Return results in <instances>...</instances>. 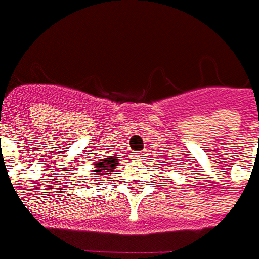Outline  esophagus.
Segmentation results:
<instances>
[{
    "label": "esophagus",
    "mask_w": 259,
    "mask_h": 259,
    "mask_svg": "<svg viewBox=\"0 0 259 259\" xmlns=\"http://www.w3.org/2000/svg\"><path fill=\"white\" fill-rule=\"evenodd\" d=\"M134 159H142L144 158V154L142 152H134Z\"/></svg>",
    "instance_id": "34e87169"
}]
</instances>
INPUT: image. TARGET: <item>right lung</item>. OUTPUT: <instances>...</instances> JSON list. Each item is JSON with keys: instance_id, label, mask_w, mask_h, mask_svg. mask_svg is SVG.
Here are the masks:
<instances>
[{"instance_id": "obj_1", "label": "right lung", "mask_w": 259, "mask_h": 259, "mask_svg": "<svg viewBox=\"0 0 259 259\" xmlns=\"http://www.w3.org/2000/svg\"><path fill=\"white\" fill-rule=\"evenodd\" d=\"M118 157H109V158H104L101 159V162H97L94 164V168L97 169L95 174L98 177H108L112 169H115V166L118 164Z\"/></svg>"}]
</instances>
